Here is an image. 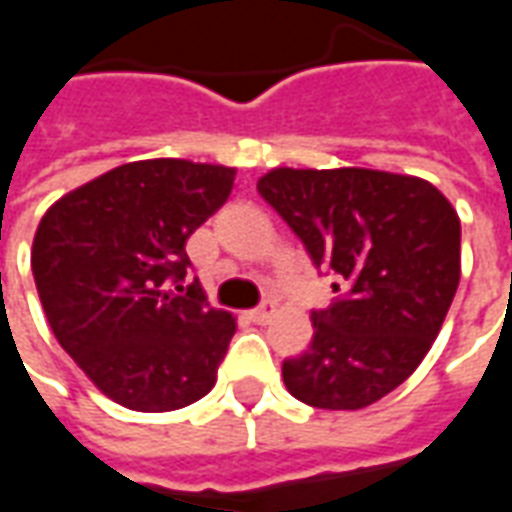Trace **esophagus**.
<instances>
[{"label": "esophagus", "instance_id": "esophagus-1", "mask_svg": "<svg viewBox=\"0 0 512 512\" xmlns=\"http://www.w3.org/2000/svg\"><path fill=\"white\" fill-rule=\"evenodd\" d=\"M274 312H277L274 301H266V304H260V307H255V310L249 312V321L268 323V321H271V315H274Z\"/></svg>", "mask_w": 512, "mask_h": 512}]
</instances>
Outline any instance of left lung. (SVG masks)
Segmentation results:
<instances>
[{"mask_svg": "<svg viewBox=\"0 0 512 512\" xmlns=\"http://www.w3.org/2000/svg\"><path fill=\"white\" fill-rule=\"evenodd\" d=\"M257 191L312 263L348 285L312 312L310 348L282 362L288 392L329 411L376 403L417 370L447 318L461 279L458 213L428 180L381 169L277 167Z\"/></svg>", "mask_w": 512, "mask_h": 512, "instance_id": "1", "label": "left lung"}]
</instances>
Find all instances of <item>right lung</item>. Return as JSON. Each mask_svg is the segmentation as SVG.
Instances as JSON below:
<instances>
[{
  "instance_id": "add662e5",
  "label": "right lung",
  "mask_w": 512,
  "mask_h": 512,
  "mask_svg": "<svg viewBox=\"0 0 512 512\" xmlns=\"http://www.w3.org/2000/svg\"><path fill=\"white\" fill-rule=\"evenodd\" d=\"M233 180L222 164L131 161L40 219L32 274L51 332L120 406L175 411L216 384L235 318L213 310L200 282H180L189 235L227 202Z\"/></svg>"
}]
</instances>
